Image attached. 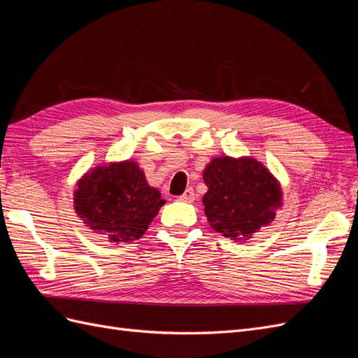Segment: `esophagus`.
<instances>
[{"label":"esophagus","mask_w":358,"mask_h":358,"mask_svg":"<svg viewBox=\"0 0 358 358\" xmlns=\"http://www.w3.org/2000/svg\"><path fill=\"white\" fill-rule=\"evenodd\" d=\"M194 199H196V194H194V189H192V188L185 189V192H183L182 196L179 197L180 201H185V203H192Z\"/></svg>","instance_id":"esophagus-1"}]
</instances>
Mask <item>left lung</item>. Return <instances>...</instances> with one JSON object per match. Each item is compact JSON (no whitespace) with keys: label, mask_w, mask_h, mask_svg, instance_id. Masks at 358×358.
Masks as SVG:
<instances>
[{"label":"left lung","mask_w":358,"mask_h":358,"mask_svg":"<svg viewBox=\"0 0 358 358\" xmlns=\"http://www.w3.org/2000/svg\"><path fill=\"white\" fill-rule=\"evenodd\" d=\"M204 215L215 231L248 241L282 208L279 180L251 157H215L203 171Z\"/></svg>","instance_id":"1"}]
</instances>
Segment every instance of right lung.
Returning <instances> with one entry per match:
<instances>
[{
	"label": "right lung",
	"instance_id": "1",
	"mask_svg": "<svg viewBox=\"0 0 358 358\" xmlns=\"http://www.w3.org/2000/svg\"><path fill=\"white\" fill-rule=\"evenodd\" d=\"M76 187V213L94 233L104 234L112 243L140 239L166 203L133 159L95 166Z\"/></svg>",
	"mask_w": 358,
	"mask_h": 358
}]
</instances>
